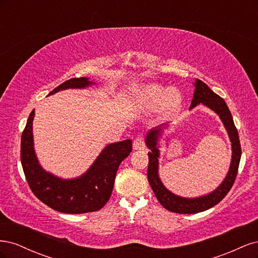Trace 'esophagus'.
I'll return each instance as SVG.
<instances>
[{"mask_svg":"<svg viewBox=\"0 0 258 258\" xmlns=\"http://www.w3.org/2000/svg\"><path fill=\"white\" fill-rule=\"evenodd\" d=\"M134 148L135 150H144L145 148V142H144V138L140 135V136H138L136 139H135V141H134Z\"/></svg>","mask_w":258,"mask_h":258,"instance_id":"34e87169","label":"esophagus"}]
</instances>
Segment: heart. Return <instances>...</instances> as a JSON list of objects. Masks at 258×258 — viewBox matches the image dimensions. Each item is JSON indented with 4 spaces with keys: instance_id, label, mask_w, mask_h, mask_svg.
<instances>
[{
    "instance_id": "1",
    "label": "heart",
    "mask_w": 258,
    "mask_h": 258,
    "mask_svg": "<svg viewBox=\"0 0 258 258\" xmlns=\"http://www.w3.org/2000/svg\"><path fill=\"white\" fill-rule=\"evenodd\" d=\"M138 101L146 110L157 108L162 118L176 114L182 105V93L176 88H163L161 86H146L138 92Z\"/></svg>"
}]
</instances>
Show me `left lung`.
Here are the masks:
<instances>
[{"label": "left lung", "instance_id": "left-lung-1", "mask_svg": "<svg viewBox=\"0 0 258 258\" xmlns=\"http://www.w3.org/2000/svg\"><path fill=\"white\" fill-rule=\"evenodd\" d=\"M194 85L196 89H195L194 92V98L191 101L190 108L198 105L199 103H202L210 107L211 110H213L218 116H220V118L222 119L226 130H227L229 139L232 143V159L227 176L225 177L223 183L218 186L213 192H211L204 197L191 199L178 197L175 196L174 194L169 191L166 187L163 186L158 176L159 151L157 148V142L162 131V128H156L148 132L145 140L147 147L151 150V152L148 153V182H150V185L155 194V196L160 202V205L168 211H170V212L179 214L199 213L202 212V211H206L210 208L214 207L218 202H221L225 198L226 195L229 192L233 183H235L241 158V145L238 130L235 126V122H233L229 108L227 104H226L224 99L216 95L215 92H213L208 87L207 84H205L198 79L196 80V83Z\"/></svg>", "mask_w": 258, "mask_h": 258}]
</instances>
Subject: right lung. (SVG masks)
<instances>
[{
	"mask_svg": "<svg viewBox=\"0 0 258 258\" xmlns=\"http://www.w3.org/2000/svg\"><path fill=\"white\" fill-rule=\"evenodd\" d=\"M89 85L91 82L86 77L71 79L59 85L49 95L68 88H85ZM34 114L35 110L31 112L22 131L20 147L21 165L30 189L43 204L62 213L82 214L103 208L112 195L120 162L132 151L131 140L107 145L90 169L81 177L61 179L46 172L38 165L33 150Z\"/></svg>",
	"mask_w": 258,
	"mask_h": 258,
	"instance_id": "1",
	"label": "right lung"
}]
</instances>
